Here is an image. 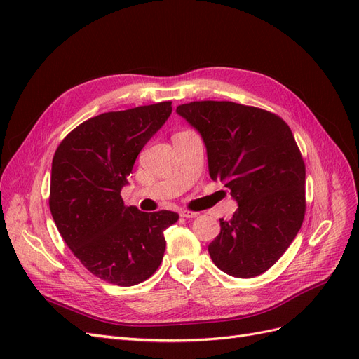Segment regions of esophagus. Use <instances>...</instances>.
<instances>
[{"mask_svg": "<svg viewBox=\"0 0 359 359\" xmlns=\"http://www.w3.org/2000/svg\"><path fill=\"white\" fill-rule=\"evenodd\" d=\"M180 215L184 217V219H194V217H198V212H191V211L184 210L180 212Z\"/></svg>", "mask_w": 359, "mask_h": 359, "instance_id": "esophagus-1", "label": "esophagus"}]
</instances>
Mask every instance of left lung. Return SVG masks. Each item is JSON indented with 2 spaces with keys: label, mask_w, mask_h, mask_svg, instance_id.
Instances as JSON below:
<instances>
[{
  "label": "left lung",
  "mask_w": 359,
  "mask_h": 359,
  "mask_svg": "<svg viewBox=\"0 0 359 359\" xmlns=\"http://www.w3.org/2000/svg\"><path fill=\"white\" fill-rule=\"evenodd\" d=\"M177 112L202 136L211 180L238 203L208 245L212 262L232 277L260 276L286 252L306 214V165L295 137L280 116L253 106L206 100Z\"/></svg>",
  "instance_id": "left-lung-1"
}]
</instances>
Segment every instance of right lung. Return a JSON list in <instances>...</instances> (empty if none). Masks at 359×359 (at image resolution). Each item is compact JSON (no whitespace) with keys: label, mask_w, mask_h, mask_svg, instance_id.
Instances as JSON below:
<instances>
[{"label":"right lung","mask_w":359,"mask_h":359,"mask_svg":"<svg viewBox=\"0 0 359 359\" xmlns=\"http://www.w3.org/2000/svg\"><path fill=\"white\" fill-rule=\"evenodd\" d=\"M172 114V102L107 112L82 123L55 151L49 208L73 255L91 274L116 286L142 283L165 255L172 211L126 206L136 157Z\"/></svg>","instance_id":"1"}]
</instances>
